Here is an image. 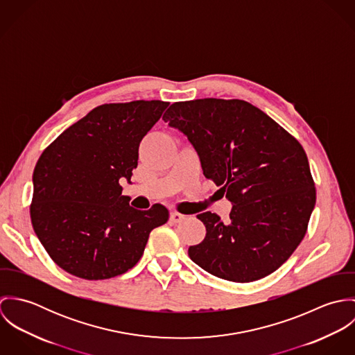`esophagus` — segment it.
<instances>
[{"mask_svg":"<svg viewBox=\"0 0 355 355\" xmlns=\"http://www.w3.org/2000/svg\"><path fill=\"white\" fill-rule=\"evenodd\" d=\"M184 218H186L184 214H180V213H178V211H172V213H171V221H172V223H182Z\"/></svg>","mask_w":355,"mask_h":355,"instance_id":"1","label":"esophagus"}]
</instances>
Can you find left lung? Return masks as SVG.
I'll list each match as a JSON object with an SVG mask.
<instances>
[{
	"instance_id": "1",
	"label": "left lung",
	"mask_w": 355,
	"mask_h": 355,
	"mask_svg": "<svg viewBox=\"0 0 355 355\" xmlns=\"http://www.w3.org/2000/svg\"><path fill=\"white\" fill-rule=\"evenodd\" d=\"M198 153L203 175L232 203L230 221L197 217L206 236L190 258L224 280L249 283L280 268L302 242L315 189L301 144L242 100L175 102L164 114Z\"/></svg>"
}]
</instances>
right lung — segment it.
<instances>
[{
    "label": "right lung",
    "mask_w": 355,
    "mask_h": 355,
    "mask_svg": "<svg viewBox=\"0 0 355 355\" xmlns=\"http://www.w3.org/2000/svg\"><path fill=\"white\" fill-rule=\"evenodd\" d=\"M169 102L105 103L67 128L41 154L33 175V228L65 272L103 280L131 269L149 235L168 221L155 203L128 205L120 179L131 183L144 137Z\"/></svg>",
    "instance_id": "add662e5"
}]
</instances>
